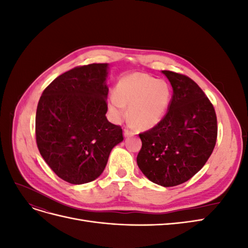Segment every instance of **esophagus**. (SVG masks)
<instances>
[{
    "label": "esophagus",
    "instance_id": "1",
    "mask_svg": "<svg viewBox=\"0 0 248 248\" xmlns=\"http://www.w3.org/2000/svg\"><path fill=\"white\" fill-rule=\"evenodd\" d=\"M133 134H136V133L129 129H124V137H131V136H133Z\"/></svg>",
    "mask_w": 248,
    "mask_h": 248
}]
</instances>
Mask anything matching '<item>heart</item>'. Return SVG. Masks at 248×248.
I'll return each mask as SVG.
<instances>
[{
	"instance_id": "1",
	"label": "heart",
	"mask_w": 248,
	"mask_h": 248,
	"mask_svg": "<svg viewBox=\"0 0 248 248\" xmlns=\"http://www.w3.org/2000/svg\"><path fill=\"white\" fill-rule=\"evenodd\" d=\"M171 100V88L164 79L144 73H131L118 81L115 93L108 99V109L116 122H121L129 108L131 121L148 129L158 124Z\"/></svg>"
}]
</instances>
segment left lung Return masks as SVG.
<instances>
[{"label":"left lung","mask_w":248,"mask_h":248,"mask_svg":"<svg viewBox=\"0 0 248 248\" xmlns=\"http://www.w3.org/2000/svg\"><path fill=\"white\" fill-rule=\"evenodd\" d=\"M161 72L172 88L170 104L158 124L140 133L137 162L150 181L171 187L188 181L205 166L216 144L217 120L212 103L191 78Z\"/></svg>","instance_id":"obj_1"}]
</instances>
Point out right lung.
<instances>
[{
	"label": "right lung",
	"mask_w": 248,
	"mask_h": 248,
	"mask_svg": "<svg viewBox=\"0 0 248 248\" xmlns=\"http://www.w3.org/2000/svg\"><path fill=\"white\" fill-rule=\"evenodd\" d=\"M108 64L67 71L44 90L36 111V141L55 174L71 184L98 178L122 128L107 119Z\"/></svg>",
	"instance_id": "add662e5"
}]
</instances>
